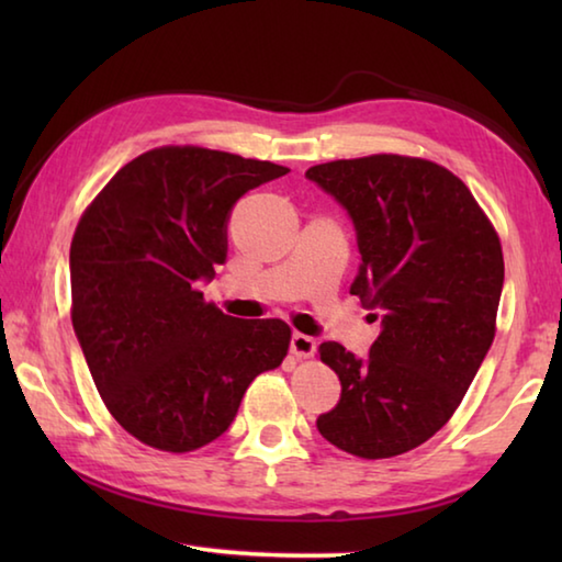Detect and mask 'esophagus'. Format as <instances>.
Segmentation results:
<instances>
[{"mask_svg": "<svg viewBox=\"0 0 562 562\" xmlns=\"http://www.w3.org/2000/svg\"><path fill=\"white\" fill-rule=\"evenodd\" d=\"M290 351L297 359H307L317 351V341L307 335H302V331H294L290 339Z\"/></svg>", "mask_w": 562, "mask_h": 562, "instance_id": "34e87169", "label": "esophagus"}]
</instances>
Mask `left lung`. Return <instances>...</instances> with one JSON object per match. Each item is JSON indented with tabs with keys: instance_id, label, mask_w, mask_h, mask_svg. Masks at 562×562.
<instances>
[{
	"instance_id": "1",
	"label": "left lung",
	"mask_w": 562,
	"mask_h": 562,
	"mask_svg": "<svg viewBox=\"0 0 562 562\" xmlns=\"http://www.w3.org/2000/svg\"><path fill=\"white\" fill-rule=\"evenodd\" d=\"M307 178L347 207L361 252L349 292L382 315L364 359L319 345L341 396L317 429L359 459H392L449 422L491 349L498 233L463 180L434 160L376 154L312 166Z\"/></svg>"
}]
</instances>
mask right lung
<instances>
[{
	"mask_svg": "<svg viewBox=\"0 0 562 562\" xmlns=\"http://www.w3.org/2000/svg\"><path fill=\"white\" fill-rule=\"evenodd\" d=\"M290 173L201 146L146 150L93 198L71 240V322L111 416L158 451L227 431L258 374L288 357L282 319H237L203 300L247 190Z\"/></svg>",
	"mask_w": 562,
	"mask_h": 562,
	"instance_id": "1",
	"label": "right lung"
}]
</instances>
